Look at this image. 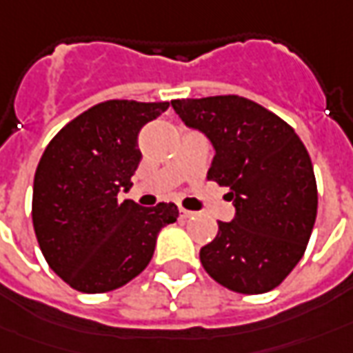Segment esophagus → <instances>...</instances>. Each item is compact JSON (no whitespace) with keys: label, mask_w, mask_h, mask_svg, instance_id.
Masks as SVG:
<instances>
[{"label":"esophagus","mask_w":353,"mask_h":353,"mask_svg":"<svg viewBox=\"0 0 353 353\" xmlns=\"http://www.w3.org/2000/svg\"><path fill=\"white\" fill-rule=\"evenodd\" d=\"M179 213H181L182 219H190L192 215H194V211H188V209H184V208L179 209Z\"/></svg>","instance_id":"esophagus-1"}]
</instances>
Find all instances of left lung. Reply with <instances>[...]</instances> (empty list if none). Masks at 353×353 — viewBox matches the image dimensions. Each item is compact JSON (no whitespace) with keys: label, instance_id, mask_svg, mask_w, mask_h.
<instances>
[{"label":"left lung","instance_id":"left-lung-1","mask_svg":"<svg viewBox=\"0 0 353 353\" xmlns=\"http://www.w3.org/2000/svg\"><path fill=\"white\" fill-rule=\"evenodd\" d=\"M190 128L211 140L208 181L228 186L232 223L219 221L200 250L208 274L240 294H263L290 274L317 217V182L310 153L288 123L240 96L172 99Z\"/></svg>","mask_w":353,"mask_h":353}]
</instances>
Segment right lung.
<instances>
[{"label":"right lung","instance_id":"add662e5","mask_svg":"<svg viewBox=\"0 0 353 353\" xmlns=\"http://www.w3.org/2000/svg\"><path fill=\"white\" fill-rule=\"evenodd\" d=\"M169 101L109 99L53 136L34 174L32 223L46 261L84 294L125 286L152 261L157 232L179 217L174 203L119 200L140 165L138 134Z\"/></svg>","mask_w":353,"mask_h":353}]
</instances>
